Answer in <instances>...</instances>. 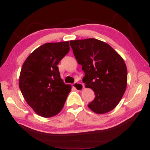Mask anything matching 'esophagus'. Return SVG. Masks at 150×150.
Instances as JSON below:
<instances>
[{
    "label": "esophagus",
    "instance_id": "esophagus-1",
    "mask_svg": "<svg viewBox=\"0 0 150 150\" xmlns=\"http://www.w3.org/2000/svg\"><path fill=\"white\" fill-rule=\"evenodd\" d=\"M72 86L73 87L75 88L76 90H77V91H82L84 88V85L83 84L81 83H79V82H75V83L72 85Z\"/></svg>",
    "mask_w": 150,
    "mask_h": 150
}]
</instances>
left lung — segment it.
I'll list each match as a JSON object with an SVG mask.
<instances>
[{
  "label": "left lung",
  "instance_id": "left-lung-1",
  "mask_svg": "<svg viewBox=\"0 0 150 150\" xmlns=\"http://www.w3.org/2000/svg\"><path fill=\"white\" fill-rule=\"evenodd\" d=\"M78 63L85 74L83 82L95 93L88 106L96 113L103 114L116 107L127 85L124 61L109 45L90 38L69 42Z\"/></svg>",
  "mask_w": 150,
  "mask_h": 150
}]
</instances>
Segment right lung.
Here are the masks:
<instances>
[{"mask_svg": "<svg viewBox=\"0 0 150 150\" xmlns=\"http://www.w3.org/2000/svg\"><path fill=\"white\" fill-rule=\"evenodd\" d=\"M69 51V42L47 43L35 50L22 65L20 91L39 115L54 116L64 106L71 87L61 79L57 65Z\"/></svg>", "mask_w": 150, "mask_h": 150, "instance_id": "1", "label": "right lung"}]
</instances>
